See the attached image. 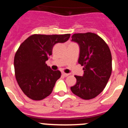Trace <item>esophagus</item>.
I'll list each match as a JSON object with an SVG mask.
<instances>
[{
  "instance_id": "obj_1",
  "label": "esophagus",
  "mask_w": 128,
  "mask_h": 128,
  "mask_svg": "<svg viewBox=\"0 0 128 128\" xmlns=\"http://www.w3.org/2000/svg\"><path fill=\"white\" fill-rule=\"evenodd\" d=\"M62 74L63 76H68L70 75V73H64V72H62Z\"/></svg>"
}]
</instances>
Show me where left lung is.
Listing matches in <instances>:
<instances>
[{
	"label": "left lung",
	"mask_w": 128,
	"mask_h": 128,
	"mask_svg": "<svg viewBox=\"0 0 128 128\" xmlns=\"http://www.w3.org/2000/svg\"><path fill=\"white\" fill-rule=\"evenodd\" d=\"M72 41L80 47L78 62L84 66L82 76H76V83L71 90L84 100L96 97L107 84L112 71L110 50L105 41L95 33H75Z\"/></svg>",
	"instance_id": "1"
}]
</instances>
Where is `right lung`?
<instances>
[{
	"mask_svg": "<svg viewBox=\"0 0 128 128\" xmlns=\"http://www.w3.org/2000/svg\"><path fill=\"white\" fill-rule=\"evenodd\" d=\"M70 34H35L25 40L15 53L14 68L16 80L23 93L34 100H40L52 93L61 76L46 64L56 43L65 42Z\"/></svg>",
	"mask_w": 128,
	"mask_h": 128,
	"instance_id": "add662e5",
	"label": "right lung"
}]
</instances>
